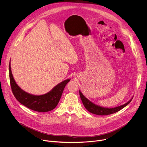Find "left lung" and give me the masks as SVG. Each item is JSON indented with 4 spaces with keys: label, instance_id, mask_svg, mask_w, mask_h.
Segmentation results:
<instances>
[{
    "label": "left lung",
    "instance_id": "obj_1",
    "mask_svg": "<svg viewBox=\"0 0 147 147\" xmlns=\"http://www.w3.org/2000/svg\"><path fill=\"white\" fill-rule=\"evenodd\" d=\"M79 93H80V96L82 100V102L84 105V107L86 108V109L91 113L97 115H102V116L113 114L114 113H116L125 107H126L133 99V98H131V99H130L126 103L123 105H121L116 108H103V107L98 106L96 105L91 102L90 100H89L87 98H86L83 95V94L80 91H79Z\"/></svg>",
    "mask_w": 147,
    "mask_h": 147
}]
</instances>
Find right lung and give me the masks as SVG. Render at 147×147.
<instances>
[{
  "instance_id": "right-lung-1",
  "label": "right lung",
  "mask_w": 147,
  "mask_h": 147,
  "mask_svg": "<svg viewBox=\"0 0 147 147\" xmlns=\"http://www.w3.org/2000/svg\"><path fill=\"white\" fill-rule=\"evenodd\" d=\"M9 77L12 92L16 99L27 108L39 112H49L56 108L66 85L70 81V79H67L62 81L46 94L34 95L25 92L18 86L11 73L10 61Z\"/></svg>"
}]
</instances>
